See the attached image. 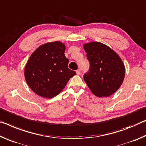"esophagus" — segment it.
I'll list each match as a JSON object with an SVG mask.
<instances>
[{
	"instance_id": "34e87169",
	"label": "esophagus",
	"mask_w": 146,
	"mask_h": 146,
	"mask_svg": "<svg viewBox=\"0 0 146 146\" xmlns=\"http://www.w3.org/2000/svg\"><path fill=\"white\" fill-rule=\"evenodd\" d=\"M76 74H77L78 75L81 74V70H80V69H78V70H76Z\"/></svg>"
}]
</instances>
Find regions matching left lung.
I'll use <instances>...</instances> for the list:
<instances>
[{"mask_svg":"<svg viewBox=\"0 0 146 146\" xmlns=\"http://www.w3.org/2000/svg\"><path fill=\"white\" fill-rule=\"evenodd\" d=\"M90 63L83 79L98 97H107L118 90L125 77V66L113 50L99 42L83 45Z\"/></svg>","mask_w":146,"mask_h":146,"instance_id":"left-lung-1","label":"left lung"}]
</instances>
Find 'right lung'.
Wrapping results in <instances>:
<instances>
[{
	"label": "right lung",
	"instance_id": "obj_1",
	"mask_svg": "<svg viewBox=\"0 0 146 146\" xmlns=\"http://www.w3.org/2000/svg\"><path fill=\"white\" fill-rule=\"evenodd\" d=\"M65 46L59 41L47 42L31 55L25 68L26 82L35 94L52 98L59 94L76 72L68 68Z\"/></svg>",
	"mask_w": 146,
	"mask_h": 146
}]
</instances>
